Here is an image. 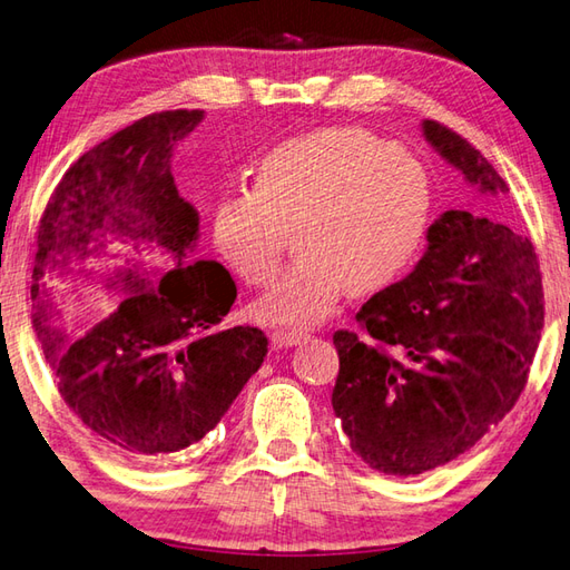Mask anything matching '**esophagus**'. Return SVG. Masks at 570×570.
Masks as SVG:
<instances>
[{"label":"esophagus","instance_id":"1","mask_svg":"<svg viewBox=\"0 0 570 570\" xmlns=\"http://www.w3.org/2000/svg\"><path fill=\"white\" fill-rule=\"evenodd\" d=\"M307 338V334L297 332V328H275L271 334V346L273 348H289V346H297L302 341Z\"/></svg>","mask_w":570,"mask_h":570}]
</instances>
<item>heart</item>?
<instances>
[{
    "label": "heart",
    "mask_w": 570,
    "mask_h": 570,
    "mask_svg": "<svg viewBox=\"0 0 570 570\" xmlns=\"http://www.w3.org/2000/svg\"><path fill=\"white\" fill-rule=\"evenodd\" d=\"M432 214L426 170L407 150L363 129H322L273 148L256 187L232 189L212 212V238L232 271L265 285L281 265L287 232L299 258L253 314L307 328L346 293L395 283L420 250Z\"/></svg>",
    "instance_id": "1"
}]
</instances>
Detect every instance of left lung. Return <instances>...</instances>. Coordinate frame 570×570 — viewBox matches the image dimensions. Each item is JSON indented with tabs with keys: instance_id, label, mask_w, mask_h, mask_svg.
<instances>
[{
	"instance_id": "1",
	"label": "left lung",
	"mask_w": 570,
	"mask_h": 570,
	"mask_svg": "<svg viewBox=\"0 0 570 570\" xmlns=\"http://www.w3.org/2000/svg\"><path fill=\"white\" fill-rule=\"evenodd\" d=\"M422 134L473 193L508 195L456 131L426 119ZM541 297L529 238L468 207L441 214L414 271L356 314L365 334H334L332 404L351 449L402 478L471 449L522 395L543 326Z\"/></svg>"
}]
</instances>
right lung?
I'll use <instances>...</instances> for the list:
<instances>
[{
	"instance_id": "1",
	"label": "right lung",
	"mask_w": 570,
	"mask_h": 570,
	"mask_svg": "<svg viewBox=\"0 0 570 570\" xmlns=\"http://www.w3.org/2000/svg\"><path fill=\"white\" fill-rule=\"evenodd\" d=\"M202 119V109L150 114L87 150L62 175L36 238L31 320L60 397L95 436L144 463L207 436L268 353L261 328L219 326L236 299L229 271L189 263L199 214L175 187L170 158ZM114 240L135 255L160 249L171 271L132 259L114 274L87 269ZM97 276L125 295L118 309L66 333L59 307Z\"/></svg>"
}]
</instances>
